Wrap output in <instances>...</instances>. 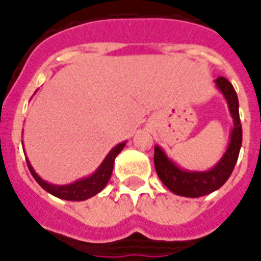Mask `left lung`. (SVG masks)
Masks as SVG:
<instances>
[{
    "label": "left lung",
    "mask_w": 261,
    "mask_h": 261,
    "mask_svg": "<svg viewBox=\"0 0 261 261\" xmlns=\"http://www.w3.org/2000/svg\"><path fill=\"white\" fill-rule=\"evenodd\" d=\"M215 85L226 99L227 107L234 122V126L230 132V142L220 160L211 169H184L166 155L162 147L158 144L154 147V165H155L156 175L172 193L180 197H203L220 189L232 173L240 155L241 144H242V126H241L240 111H238L240 110L238 96L235 93L234 86L224 77L216 78Z\"/></svg>",
    "instance_id": "obj_1"
}]
</instances>
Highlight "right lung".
<instances>
[{
	"mask_svg": "<svg viewBox=\"0 0 261 261\" xmlns=\"http://www.w3.org/2000/svg\"><path fill=\"white\" fill-rule=\"evenodd\" d=\"M21 144H23V142H21ZM125 144H126V142H122L113 147L109 151V154L105 156V160L101 161L99 168L92 175L81 177V179L75 180V181H72L70 184L49 183L35 172L29 158H27V165H29V169H30L31 175L35 179V181L40 184L46 193L52 194V195L60 198V199H66V201H85V199H89L96 194L100 193L101 190L107 186L110 177H111V173H113L115 158H117L119 152L122 151Z\"/></svg>",
	"mask_w": 261,
	"mask_h": 261,
	"instance_id": "add662e5",
	"label": "right lung"
}]
</instances>
